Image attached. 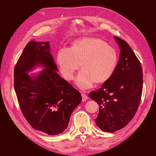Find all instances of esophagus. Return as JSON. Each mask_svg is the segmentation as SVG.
<instances>
[{"label":"esophagus","mask_w":156,"mask_h":156,"mask_svg":"<svg viewBox=\"0 0 156 156\" xmlns=\"http://www.w3.org/2000/svg\"><path fill=\"white\" fill-rule=\"evenodd\" d=\"M81 96H82V100H83V101H87V100L88 99V96L86 95L85 94L82 93V94H81Z\"/></svg>","instance_id":"esophagus-1"}]
</instances>
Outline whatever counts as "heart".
<instances>
[{
  "instance_id": "b5f03b06",
  "label": "heart",
  "mask_w": 156,
  "mask_h": 156,
  "mask_svg": "<svg viewBox=\"0 0 156 156\" xmlns=\"http://www.w3.org/2000/svg\"><path fill=\"white\" fill-rule=\"evenodd\" d=\"M117 51L104 40L88 37L75 40L69 49L62 48L57 54V63L65 79L72 81L81 66L75 79L83 90L91 88L94 83L107 81L115 73L119 64Z\"/></svg>"
}]
</instances>
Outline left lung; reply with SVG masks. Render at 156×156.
Instances as JSON below:
<instances>
[{"label": "left lung", "mask_w": 156, "mask_h": 156, "mask_svg": "<svg viewBox=\"0 0 156 156\" xmlns=\"http://www.w3.org/2000/svg\"><path fill=\"white\" fill-rule=\"evenodd\" d=\"M115 39L120 49L117 68L112 76L89 98L100 108L96 125L113 133L125 127L133 119L139 108L143 92V75L140 61L127 42Z\"/></svg>", "instance_id": "1"}]
</instances>
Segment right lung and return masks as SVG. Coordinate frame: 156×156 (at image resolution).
<instances>
[{
    "label": "right lung",
    "instance_id": "right-lung-1",
    "mask_svg": "<svg viewBox=\"0 0 156 156\" xmlns=\"http://www.w3.org/2000/svg\"><path fill=\"white\" fill-rule=\"evenodd\" d=\"M40 64L45 69L31 78L26 72ZM57 70L49 41L34 40L27 44L14 68V88L23 116L33 128L51 135L67 128L71 114L82 100Z\"/></svg>",
    "mask_w": 156,
    "mask_h": 156
}]
</instances>
